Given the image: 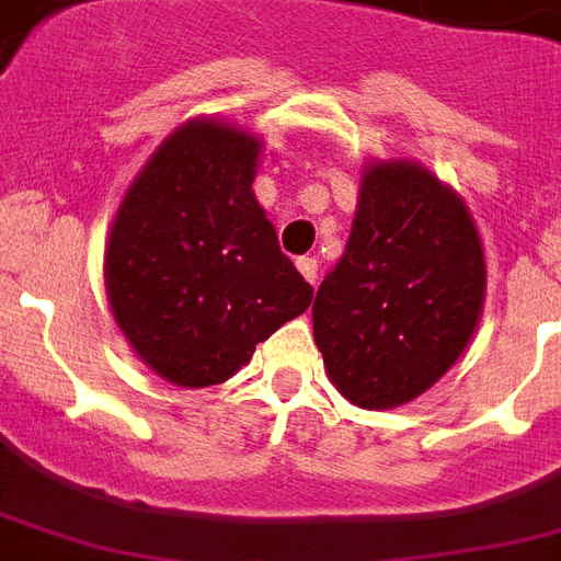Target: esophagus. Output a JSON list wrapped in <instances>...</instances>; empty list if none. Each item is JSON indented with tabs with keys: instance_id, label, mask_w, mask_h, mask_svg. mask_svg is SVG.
Instances as JSON below:
<instances>
[{
	"instance_id": "esophagus-1",
	"label": "esophagus",
	"mask_w": 561,
	"mask_h": 561,
	"mask_svg": "<svg viewBox=\"0 0 561 561\" xmlns=\"http://www.w3.org/2000/svg\"><path fill=\"white\" fill-rule=\"evenodd\" d=\"M297 267H299V273H302V276H306V279L314 285V282H317V259H308V255H306V259H299Z\"/></svg>"
}]
</instances>
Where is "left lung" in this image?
I'll list each match as a JSON object with an SVG mask.
<instances>
[{
  "mask_svg": "<svg viewBox=\"0 0 561 561\" xmlns=\"http://www.w3.org/2000/svg\"><path fill=\"white\" fill-rule=\"evenodd\" d=\"M483 299V247L460 194L416 162L369 165L346 250L311 308L343 399L387 410L422 396L466 352Z\"/></svg>",
  "mask_w": 561,
  "mask_h": 561,
  "instance_id": "8db88e82",
  "label": "left lung"
}]
</instances>
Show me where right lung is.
Masks as SVG:
<instances>
[{
  "mask_svg": "<svg viewBox=\"0 0 561 561\" xmlns=\"http://www.w3.org/2000/svg\"><path fill=\"white\" fill-rule=\"evenodd\" d=\"M262 139L192 118L130 183L104 253L107 299L136 355L178 387L224 383L311 306L253 194Z\"/></svg>",
  "mask_w": 561,
  "mask_h": 561,
  "instance_id": "add662e5",
  "label": "right lung"
}]
</instances>
